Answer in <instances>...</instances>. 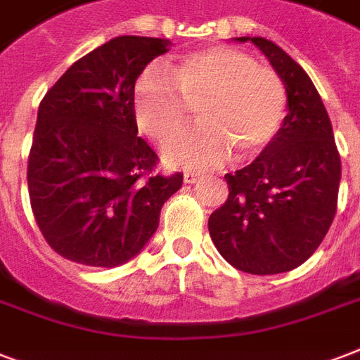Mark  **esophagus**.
Instances as JSON below:
<instances>
[{
  "instance_id": "esophagus-1",
  "label": "esophagus",
  "mask_w": 360,
  "mask_h": 360,
  "mask_svg": "<svg viewBox=\"0 0 360 360\" xmlns=\"http://www.w3.org/2000/svg\"><path fill=\"white\" fill-rule=\"evenodd\" d=\"M183 179H185V183H188V185H194V183L200 179V174H194V172H186V174L183 175Z\"/></svg>"
}]
</instances>
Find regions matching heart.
<instances>
[{"label":"heart","mask_w":360,"mask_h":360,"mask_svg":"<svg viewBox=\"0 0 360 360\" xmlns=\"http://www.w3.org/2000/svg\"><path fill=\"white\" fill-rule=\"evenodd\" d=\"M188 103L202 123L164 147L169 164L214 168L230 157H256L273 141L285 117L288 95L278 72L250 53L211 46L186 53L141 76L132 93L138 129L164 141L188 120Z\"/></svg>","instance_id":"obj_1"}]
</instances>
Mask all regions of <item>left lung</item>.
Here are the masks:
<instances>
[{"mask_svg":"<svg viewBox=\"0 0 360 360\" xmlns=\"http://www.w3.org/2000/svg\"><path fill=\"white\" fill-rule=\"evenodd\" d=\"M250 41L284 82L288 115L254 162L224 175L230 194L209 217V233L236 269L276 274L307 262L327 236L342 164L323 101L301 65L263 37Z\"/></svg>","mask_w":360,"mask_h":360,"instance_id":"obj_1","label":"left lung"}]
</instances>
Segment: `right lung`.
I'll list each match as a JSON object with an SVG mask.
<instances>
[{
	"label": "right lung",
	"mask_w": 360,
	"mask_h": 360,
	"mask_svg": "<svg viewBox=\"0 0 360 360\" xmlns=\"http://www.w3.org/2000/svg\"><path fill=\"white\" fill-rule=\"evenodd\" d=\"M168 39L121 35L80 58L39 104L27 158L31 211L59 256L117 267L146 246L183 174H157L132 93Z\"/></svg>",
	"instance_id": "1"
}]
</instances>
